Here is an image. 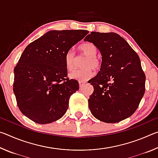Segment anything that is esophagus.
I'll list each match as a JSON object with an SVG mask.
<instances>
[{"label":"esophagus","instance_id":"34e87169","mask_svg":"<svg viewBox=\"0 0 158 158\" xmlns=\"http://www.w3.org/2000/svg\"><path fill=\"white\" fill-rule=\"evenodd\" d=\"M79 86H80V87H82L83 85H84L85 84V83L84 82V81H79Z\"/></svg>","mask_w":158,"mask_h":158}]
</instances>
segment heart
I'll list each match as a JSON object with an SVG mask.
<instances>
[{"label": "heart", "instance_id": "obj_1", "mask_svg": "<svg viewBox=\"0 0 158 158\" xmlns=\"http://www.w3.org/2000/svg\"><path fill=\"white\" fill-rule=\"evenodd\" d=\"M80 54L86 57L82 64L81 69H77L69 74V77L73 79L78 80L79 81H85L89 79L93 75V69L98 70L101 67V60L96 56L98 53L97 47L90 42H86L79 47ZM75 54L73 50H69L65 57V63L67 69L69 72L73 70L75 65Z\"/></svg>", "mask_w": 158, "mask_h": 158}]
</instances>
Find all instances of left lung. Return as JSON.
<instances>
[{"mask_svg":"<svg viewBox=\"0 0 158 158\" xmlns=\"http://www.w3.org/2000/svg\"><path fill=\"white\" fill-rule=\"evenodd\" d=\"M84 41L93 42L102 54L100 71L89 82L94 88L89 99L91 114L108 123L132 116L145 93L146 76L138 54L115 33L91 32Z\"/></svg>","mask_w":158,"mask_h":158,"instance_id":"left-lung-1","label":"left lung"}]
</instances>
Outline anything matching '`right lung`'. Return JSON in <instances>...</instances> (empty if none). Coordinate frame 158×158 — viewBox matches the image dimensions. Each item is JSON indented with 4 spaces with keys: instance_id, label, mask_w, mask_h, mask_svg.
<instances>
[{
    "instance_id": "right-lung-1",
    "label": "right lung",
    "mask_w": 158,
    "mask_h": 158,
    "mask_svg": "<svg viewBox=\"0 0 158 158\" xmlns=\"http://www.w3.org/2000/svg\"><path fill=\"white\" fill-rule=\"evenodd\" d=\"M89 33L51 31L23 51L14 69L13 90L19 110L31 121L51 123L65 114L69 98L79 89L77 80L68 79L65 55Z\"/></svg>"
}]
</instances>
